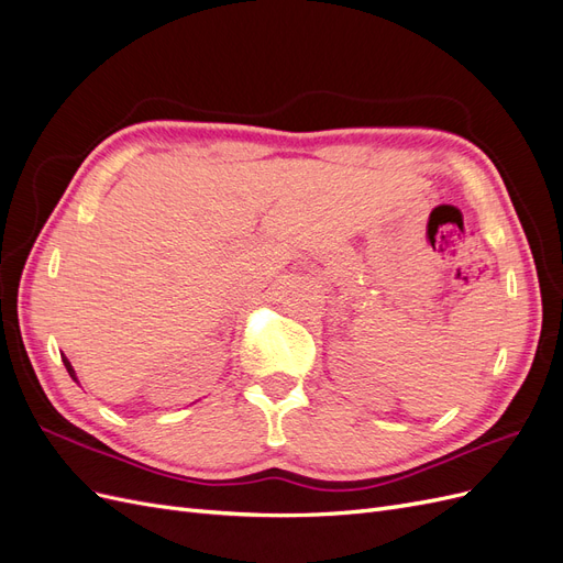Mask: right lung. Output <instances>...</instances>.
<instances>
[{"label":"right lung","instance_id":"1","mask_svg":"<svg viewBox=\"0 0 563 563\" xmlns=\"http://www.w3.org/2000/svg\"><path fill=\"white\" fill-rule=\"evenodd\" d=\"M63 356V364H65V368H67V373H70V378L73 380H77V373H75V368H73V364H70V360H67L65 354H60Z\"/></svg>","mask_w":563,"mask_h":563}]
</instances>
